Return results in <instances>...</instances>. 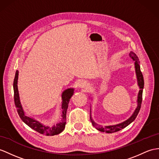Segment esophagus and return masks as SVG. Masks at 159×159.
Masks as SVG:
<instances>
[{
    "instance_id": "esophagus-1",
    "label": "esophagus",
    "mask_w": 159,
    "mask_h": 159,
    "mask_svg": "<svg viewBox=\"0 0 159 159\" xmlns=\"http://www.w3.org/2000/svg\"><path fill=\"white\" fill-rule=\"evenodd\" d=\"M79 86L80 88H86L88 86V84L86 82H80V84H79Z\"/></svg>"
}]
</instances>
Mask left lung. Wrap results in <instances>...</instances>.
<instances>
[{"label": "left lung", "mask_w": 159, "mask_h": 159, "mask_svg": "<svg viewBox=\"0 0 159 159\" xmlns=\"http://www.w3.org/2000/svg\"><path fill=\"white\" fill-rule=\"evenodd\" d=\"M129 57L132 59L133 61H135V73H136L138 84V86L140 87V89L138 94V100H137L138 106L136 107V109H135V110L134 111L132 115H131L128 119H127L126 121H123L121 123H119V124H117V125H108V126H104V127L97 124V123H96L94 121H93V119H92V117H91V111H90V121L92 123L93 126L95 127L96 129H98V131H102V132H106V133H113L121 130L123 128H125V127L129 125L131 122H133L134 121L135 119L137 117L139 111L140 110L142 101L143 88H144V77H143V75L140 70V64H139L140 63V61H139L138 56L135 55L134 52L131 51L129 53Z\"/></svg>", "instance_id": "1"}]
</instances>
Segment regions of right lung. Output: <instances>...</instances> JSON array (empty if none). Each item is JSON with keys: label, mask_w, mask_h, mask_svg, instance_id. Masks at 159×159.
<instances>
[{"label": "right lung", "mask_w": 159, "mask_h": 159, "mask_svg": "<svg viewBox=\"0 0 159 159\" xmlns=\"http://www.w3.org/2000/svg\"><path fill=\"white\" fill-rule=\"evenodd\" d=\"M19 71L17 70L15 73V76L13 82V90H14V101L15 107L17 108V113L20 117L21 119L24 121L26 125H28L30 127L34 130L38 131V133L44 134L46 135H57L63 131L66 124V113L68 108L69 102L70 100L71 96L73 94V88H68L62 93V115H61V121L57 123L52 127L46 126L42 124V123L38 121L37 120L34 119L30 117H28L25 114V112L23 109L19 99V91L17 88V80H18Z\"/></svg>", "instance_id": "obj_1"}]
</instances>
